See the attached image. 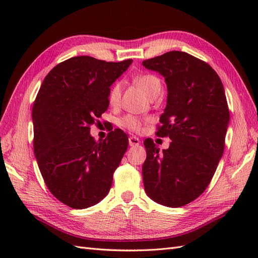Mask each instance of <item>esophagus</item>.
I'll return each instance as SVG.
<instances>
[{"label":"esophagus","mask_w":258,"mask_h":258,"mask_svg":"<svg viewBox=\"0 0 258 258\" xmlns=\"http://www.w3.org/2000/svg\"><path fill=\"white\" fill-rule=\"evenodd\" d=\"M129 145L132 146V147L139 146V145H140V140H139V138H137V137H130V138H129Z\"/></svg>","instance_id":"1"}]
</instances>
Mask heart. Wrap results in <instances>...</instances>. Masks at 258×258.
Masks as SVG:
<instances>
[{
	"instance_id": "heart-1",
	"label": "heart",
	"mask_w": 258,
	"mask_h": 258,
	"mask_svg": "<svg viewBox=\"0 0 258 258\" xmlns=\"http://www.w3.org/2000/svg\"><path fill=\"white\" fill-rule=\"evenodd\" d=\"M135 84L143 91L144 95L148 99H153L158 96L161 90V83L157 77L151 74L140 75L135 79ZM121 97V84L116 83L108 93V102L111 105L116 106L120 102ZM120 124L122 127L127 128L131 131H139L141 129V120L135 116L127 115L120 120Z\"/></svg>"
}]
</instances>
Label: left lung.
Segmentation results:
<instances>
[{
  "instance_id": "1",
  "label": "left lung",
  "mask_w": 258,
  "mask_h": 258,
  "mask_svg": "<svg viewBox=\"0 0 258 258\" xmlns=\"http://www.w3.org/2000/svg\"><path fill=\"white\" fill-rule=\"evenodd\" d=\"M142 64L165 79L167 104L157 136L172 141L162 152L153 140L144 141L145 192L159 205L183 207L206 190L223 156L229 123L224 86L208 63L184 51H169Z\"/></svg>"
}]
</instances>
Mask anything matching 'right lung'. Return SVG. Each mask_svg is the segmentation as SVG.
<instances>
[{"label": "right lung", "mask_w": 258, "mask_h": 258, "mask_svg": "<svg viewBox=\"0 0 258 258\" xmlns=\"http://www.w3.org/2000/svg\"><path fill=\"white\" fill-rule=\"evenodd\" d=\"M131 63L70 58L51 70L38 90L32 110L34 155L48 189L70 208L95 206L111 189L128 137L115 129L96 141L90 126L107 110L110 87Z\"/></svg>", "instance_id": "right-lung-1"}]
</instances>
